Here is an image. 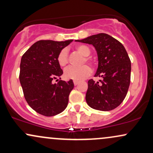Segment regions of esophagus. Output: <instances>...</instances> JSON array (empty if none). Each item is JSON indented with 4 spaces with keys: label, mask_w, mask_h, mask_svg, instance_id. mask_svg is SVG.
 <instances>
[{
    "label": "esophagus",
    "mask_w": 153,
    "mask_h": 153,
    "mask_svg": "<svg viewBox=\"0 0 153 153\" xmlns=\"http://www.w3.org/2000/svg\"><path fill=\"white\" fill-rule=\"evenodd\" d=\"M73 82H74V85H78V83H79V82L78 81H76V80H74V81H73Z\"/></svg>",
    "instance_id": "esophagus-1"
}]
</instances>
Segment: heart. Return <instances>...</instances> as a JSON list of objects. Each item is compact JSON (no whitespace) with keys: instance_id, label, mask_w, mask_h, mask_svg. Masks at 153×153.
<instances>
[{"instance_id":"obj_1","label":"heart","mask_w":153,"mask_h":153,"mask_svg":"<svg viewBox=\"0 0 153 153\" xmlns=\"http://www.w3.org/2000/svg\"><path fill=\"white\" fill-rule=\"evenodd\" d=\"M75 50L83 56L84 59L82 60V64H85V62L90 65L91 66H94V62L92 59L88 57V56L90 55L91 50L85 45H77L75 47ZM57 62L59 65L61 67H65L68 63V51L66 49H63L59 52L57 56ZM91 70L88 65H82L80 68H75V67H70L67 68L65 71L64 76L66 79L69 80H76V81H80V80H83L86 78L89 75L91 74Z\"/></svg>"}]
</instances>
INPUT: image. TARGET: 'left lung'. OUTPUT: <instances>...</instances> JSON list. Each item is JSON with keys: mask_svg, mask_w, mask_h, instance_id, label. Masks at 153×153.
<instances>
[{"mask_svg": "<svg viewBox=\"0 0 153 153\" xmlns=\"http://www.w3.org/2000/svg\"><path fill=\"white\" fill-rule=\"evenodd\" d=\"M75 42L92 45L98 54L99 66L95 74L102 80L88 82L85 100L94 109L113 110L127 96L131 77V61L122 44L110 35L100 33Z\"/></svg>", "mask_w": 153, "mask_h": 153, "instance_id": "1", "label": "left lung"}]
</instances>
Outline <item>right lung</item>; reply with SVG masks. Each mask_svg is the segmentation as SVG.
Here are the masks:
<instances>
[{
    "mask_svg": "<svg viewBox=\"0 0 153 153\" xmlns=\"http://www.w3.org/2000/svg\"><path fill=\"white\" fill-rule=\"evenodd\" d=\"M72 42L40 40L23 54L19 80L26 102L40 114L55 116L68 106L70 93L74 88L73 80H59L54 84L52 80L62 75L57 56Z\"/></svg>",
    "mask_w": 153,
    "mask_h": 153,
    "instance_id": "1",
    "label": "right lung"
}]
</instances>
